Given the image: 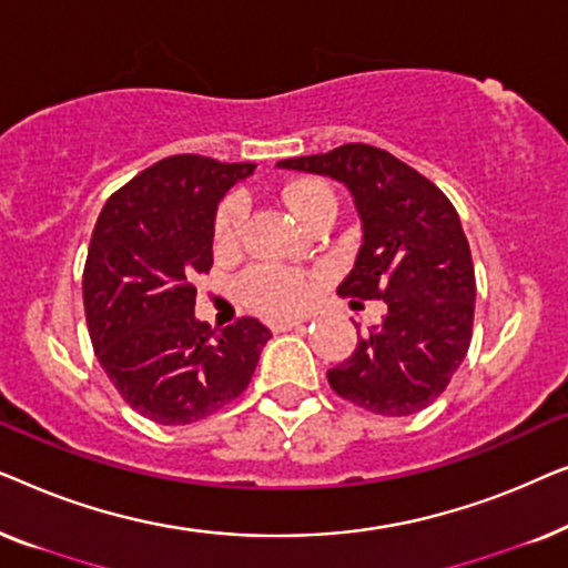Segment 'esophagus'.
<instances>
[{"instance_id": "1", "label": "esophagus", "mask_w": 568, "mask_h": 568, "mask_svg": "<svg viewBox=\"0 0 568 568\" xmlns=\"http://www.w3.org/2000/svg\"><path fill=\"white\" fill-rule=\"evenodd\" d=\"M302 323H305V321H302V317H294V321H274V323H271V331H274V333L292 331V328H300Z\"/></svg>"}]
</instances>
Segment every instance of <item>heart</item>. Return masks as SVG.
<instances>
[{
  "label": "heart",
  "mask_w": 568,
  "mask_h": 568,
  "mask_svg": "<svg viewBox=\"0 0 568 568\" xmlns=\"http://www.w3.org/2000/svg\"><path fill=\"white\" fill-rule=\"evenodd\" d=\"M284 199L305 224L321 212H336V196L331 185L317 178H300L284 189ZM247 222V201L240 193H232L220 204L214 214V247L220 253L237 251ZM240 297L253 313L266 317H290L307 307L313 297L310 276L292 268L253 266L237 282Z\"/></svg>",
  "instance_id": "1"
}]
</instances>
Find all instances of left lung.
I'll list each match as a JSON object with an SVG mask.
<instances>
[{"instance_id": "8db88e82", "label": "left lung", "mask_w": 568, "mask_h": 568, "mask_svg": "<svg viewBox=\"0 0 568 568\" xmlns=\"http://www.w3.org/2000/svg\"><path fill=\"white\" fill-rule=\"evenodd\" d=\"M278 168L348 185L364 243L338 294L385 302L383 323L359 336L344 364L328 369L331 387L379 416H410L432 406L468 354L476 313V271L453 201L372 144H344L282 160Z\"/></svg>"}]
</instances>
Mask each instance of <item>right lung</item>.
I'll list each match as a JSON object with an SVG mask.
<instances>
[{"mask_svg":"<svg viewBox=\"0 0 568 568\" xmlns=\"http://www.w3.org/2000/svg\"><path fill=\"white\" fill-rule=\"evenodd\" d=\"M253 162L173 154L121 185L100 212L82 274L92 348L121 398L154 424L216 414L251 383L271 331L237 317L212 331L193 315L212 268L220 199Z\"/></svg>","mask_w":568,"mask_h":568,"instance_id":"obj_1","label":"right lung"}]
</instances>
